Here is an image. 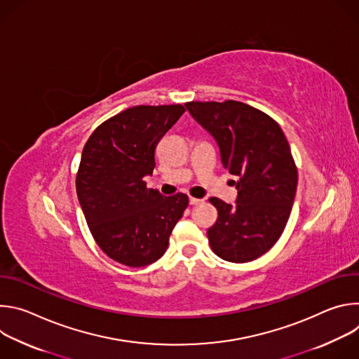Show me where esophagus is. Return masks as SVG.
Returning a JSON list of instances; mask_svg holds the SVG:
<instances>
[{"instance_id": "1", "label": "esophagus", "mask_w": 359, "mask_h": 359, "mask_svg": "<svg viewBox=\"0 0 359 359\" xmlns=\"http://www.w3.org/2000/svg\"><path fill=\"white\" fill-rule=\"evenodd\" d=\"M203 200L201 198H196V197H189V203L191 206H196V204H200Z\"/></svg>"}]
</instances>
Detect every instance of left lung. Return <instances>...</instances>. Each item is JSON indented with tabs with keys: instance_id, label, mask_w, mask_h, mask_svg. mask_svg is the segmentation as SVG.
Wrapping results in <instances>:
<instances>
[{
	"instance_id": "left-lung-1",
	"label": "left lung",
	"mask_w": 359,
	"mask_h": 359,
	"mask_svg": "<svg viewBox=\"0 0 359 359\" xmlns=\"http://www.w3.org/2000/svg\"><path fill=\"white\" fill-rule=\"evenodd\" d=\"M191 118L220 149L223 168L237 176L236 204L217 197V222L208 230L220 259L247 263L267 252L283 234L297 191V168L280 125L237 100L187 102Z\"/></svg>"
}]
</instances>
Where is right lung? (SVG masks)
<instances>
[{
    "mask_svg": "<svg viewBox=\"0 0 359 359\" xmlns=\"http://www.w3.org/2000/svg\"><path fill=\"white\" fill-rule=\"evenodd\" d=\"M182 105L133 107L96 128L76 176V194L89 230L105 254L129 267L159 260L189 204L183 193L166 197L147 189L155 150L184 114Z\"/></svg>",
    "mask_w": 359,
    "mask_h": 359,
    "instance_id": "add662e5",
    "label": "right lung"
}]
</instances>
